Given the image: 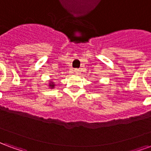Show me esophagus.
I'll return each mask as SVG.
<instances>
[{"mask_svg": "<svg viewBox=\"0 0 151 151\" xmlns=\"http://www.w3.org/2000/svg\"><path fill=\"white\" fill-rule=\"evenodd\" d=\"M80 73H81V70H79L78 69H74V73L75 74H80Z\"/></svg>", "mask_w": 151, "mask_h": 151, "instance_id": "1", "label": "esophagus"}]
</instances>
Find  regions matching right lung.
<instances>
[{"mask_svg": "<svg viewBox=\"0 0 151 151\" xmlns=\"http://www.w3.org/2000/svg\"><path fill=\"white\" fill-rule=\"evenodd\" d=\"M55 83L52 82V81H49V83H48V86H49V88L53 89L55 87Z\"/></svg>", "mask_w": 151, "mask_h": 151, "instance_id": "obj_1", "label": "right lung"}]
</instances>
